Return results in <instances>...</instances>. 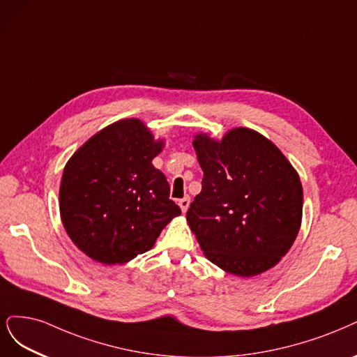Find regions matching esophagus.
<instances>
[{
  "instance_id": "34e87169",
  "label": "esophagus",
  "mask_w": 357,
  "mask_h": 357,
  "mask_svg": "<svg viewBox=\"0 0 357 357\" xmlns=\"http://www.w3.org/2000/svg\"><path fill=\"white\" fill-rule=\"evenodd\" d=\"M189 204H190V198H189V196H184L183 199H178V206L181 208V211H183V213H186V211H188Z\"/></svg>"
}]
</instances>
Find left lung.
Returning <instances> with one entry per match:
<instances>
[{
  "label": "left lung",
  "mask_w": 357,
  "mask_h": 357,
  "mask_svg": "<svg viewBox=\"0 0 357 357\" xmlns=\"http://www.w3.org/2000/svg\"><path fill=\"white\" fill-rule=\"evenodd\" d=\"M193 147L204 178L186 218L205 257L243 278L278 264L301 226L297 171L250 128H233L220 142L196 134Z\"/></svg>",
  "instance_id": "left-lung-1"
}]
</instances>
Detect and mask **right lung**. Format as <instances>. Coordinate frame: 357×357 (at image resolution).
Segmentation results:
<instances>
[{"label":"right lung","instance_id":"1","mask_svg":"<svg viewBox=\"0 0 357 357\" xmlns=\"http://www.w3.org/2000/svg\"><path fill=\"white\" fill-rule=\"evenodd\" d=\"M162 146L140 119H121L68 161L60 217L72 242L93 260L107 266L132 260L181 214L165 176L152 165Z\"/></svg>","mask_w":357,"mask_h":357}]
</instances>
